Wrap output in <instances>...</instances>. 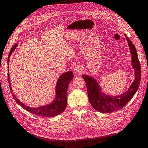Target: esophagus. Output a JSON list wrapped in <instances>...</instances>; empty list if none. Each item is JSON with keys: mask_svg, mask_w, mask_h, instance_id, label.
Masks as SVG:
<instances>
[{"mask_svg": "<svg viewBox=\"0 0 148 148\" xmlns=\"http://www.w3.org/2000/svg\"><path fill=\"white\" fill-rule=\"evenodd\" d=\"M74 70L76 72H81L82 71V67L81 66L77 64V65H75L74 67Z\"/></svg>", "mask_w": 148, "mask_h": 148, "instance_id": "esophagus-1", "label": "esophagus"}]
</instances>
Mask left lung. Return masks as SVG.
Wrapping results in <instances>:
<instances>
[{"instance_id":"1","label":"left lung","mask_w":148,"mask_h":148,"mask_svg":"<svg viewBox=\"0 0 148 148\" xmlns=\"http://www.w3.org/2000/svg\"><path fill=\"white\" fill-rule=\"evenodd\" d=\"M124 35L130 49L132 56V66L135 72V79L127 91L119 96H107L101 92L100 88L94 78L89 76H82L86 82L90 104L99 112H111L123 108L134 95L140 82L141 69L137 51L129 38L126 34Z\"/></svg>"}]
</instances>
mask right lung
Here are the masks:
<instances>
[{"mask_svg": "<svg viewBox=\"0 0 148 148\" xmlns=\"http://www.w3.org/2000/svg\"><path fill=\"white\" fill-rule=\"evenodd\" d=\"M16 46L17 44L14 45V47L11 49L8 56V59L10 58L11 54H12V52L14 51ZM8 64H9V59H8ZM8 78L10 90V92H12V90L10 86L9 75L8 73ZM73 78V73L71 71L64 73L62 76H60V77L58 79V83H57L56 87V97L55 100L49 106H45L38 108H31L25 106L23 103H21L18 99H17V98L15 96V95L13 93H12V94L15 101L21 107H22L27 111L33 114L47 117L55 116L60 114V113L63 112L65 110V108L67 106V90L69 82L72 80Z\"/></svg>", "mask_w": 148, "mask_h": 148, "instance_id": "right-lung-1", "label": "right lung"}]
</instances>
